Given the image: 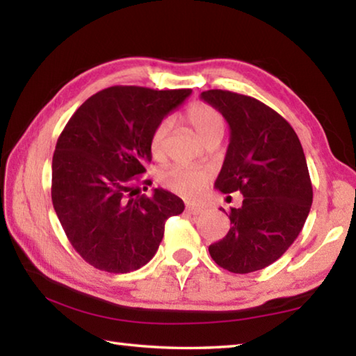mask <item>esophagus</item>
<instances>
[{
  "label": "esophagus",
  "mask_w": 356,
  "mask_h": 356,
  "mask_svg": "<svg viewBox=\"0 0 356 356\" xmlns=\"http://www.w3.org/2000/svg\"><path fill=\"white\" fill-rule=\"evenodd\" d=\"M186 211L193 213V215H199V213L204 211V207L202 205H196V204H186Z\"/></svg>",
  "instance_id": "34e87169"
}]
</instances>
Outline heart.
I'll list each match as a JSON object with an SVG mask.
<instances>
[{
	"label": "heart",
	"instance_id": "b5f03b06",
	"mask_svg": "<svg viewBox=\"0 0 356 356\" xmlns=\"http://www.w3.org/2000/svg\"><path fill=\"white\" fill-rule=\"evenodd\" d=\"M186 121L195 129L200 140L209 138L210 135L224 134V118L215 107L204 102H195L186 111ZM170 121L163 120L154 129L151 137V154L156 160H161L166 152V140L170 135ZM161 182L168 190L179 193L185 197H197L204 191L209 182V172L199 168L176 165L161 174Z\"/></svg>",
	"mask_w": 356,
	"mask_h": 356
}]
</instances>
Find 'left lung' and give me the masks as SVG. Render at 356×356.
Masks as SVG:
<instances>
[{"label": "left lung", "mask_w": 356, "mask_h": 356, "mask_svg": "<svg viewBox=\"0 0 356 356\" xmlns=\"http://www.w3.org/2000/svg\"><path fill=\"white\" fill-rule=\"evenodd\" d=\"M200 99L230 127L215 186L243 195L240 209H230L227 235L209 252L230 273H254L279 260L307 221L313 186L305 154L289 122L258 99L227 90H207Z\"/></svg>", "instance_id": "1"}]
</instances>
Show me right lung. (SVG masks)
Here are the masks:
<instances>
[{
	"mask_svg": "<svg viewBox=\"0 0 356 356\" xmlns=\"http://www.w3.org/2000/svg\"><path fill=\"white\" fill-rule=\"evenodd\" d=\"M191 95L184 90L108 87L83 102L57 140L51 197L71 245L96 269L126 274L156 255L165 221L184 200L163 188L152 196L146 166L159 122Z\"/></svg>",
	"mask_w": 356,
	"mask_h": 356,
	"instance_id": "right-lung-1",
	"label": "right lung"
}]
</instances>
